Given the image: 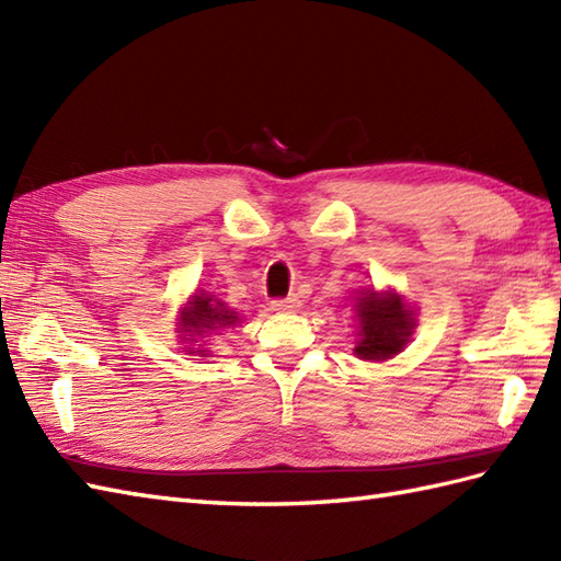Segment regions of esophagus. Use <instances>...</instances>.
<instances>
[{
    "instance_id": "esophagus-1",
    "label": "esophagus",
    "mask_w": 561,
    "mask_h": 561,
    "mask_svg": "<svg viewBox=\"0 0 561 561\" xmlns=\"http://www.w3.org/2000/svg\"><path fill=\"white\" fill-rule=\"evenodd\" d=\"M299 306H301L299 296L289 294L287 299H274V301H272V311H277V313H294V311H299Z\"/></svg>"
}]
</instances>
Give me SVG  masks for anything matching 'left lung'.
Returning a JSON list of instances; mask_svg holds the SVG:
<instances>
[{
	"label": "left lung",
	"instance_id": "obj_1",
	"mask_svg": "<svg viewBox=\"0 0 561 561\" xmlns=\"http://www.w3.org/2000/svg\"><path fill=\"white\" fill-rule=\"evenodd\" d=\"M356 320H359V342L354 354L364 362H386L404 350L416 328L414 308L402 301L396 291L364 289L356 296Z\"/></svg>",
	"mask_w": 561,
	"mask_h": 561
}]
</instances>
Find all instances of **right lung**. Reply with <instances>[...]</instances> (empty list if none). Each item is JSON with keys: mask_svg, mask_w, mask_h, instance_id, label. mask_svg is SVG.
Here are the masks:
<instances>
[{"mask_svg": "<svg viewBox=\"0 0 561 561\" xmlns=\"http://www.w3.org/2000/svg\"><path fill=\"white\" fill-rule=\"evenodd\" d=\"M236 323H241V318L233 311V308L226 306L224 301L214 299L211 294H195L190 304L181 311V323H178V332H183V340L197 342L195 337H209L214 332H219L224 328H233ZM187 354H199L207 356V350H195L187 347Z\"/></svg>", "mask_w": 561, "mask_h": 561, "instance_id": "add662e5", "label": "right lung"}]
</instances>
